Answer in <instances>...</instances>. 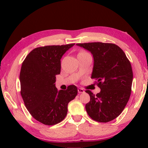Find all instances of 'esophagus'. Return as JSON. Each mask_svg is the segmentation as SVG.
<instances>
[{"instance_id": "esophagus-1", "label": "esophagus", "mask_w": 148, "mask_h": 148, "mask_svg": "<svg viewBox=\"0 0 148 148\" xmlns=\"http://www.w3.org/2000/svg\"><path fill=\"white\" fill-rule=\"evenodd\" d=\"M77 91H78L79 93H83V92H85L84 90L82 88H78V89H77Z\"/></svg>"}]
</instances>
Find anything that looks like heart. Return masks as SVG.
<instances>
[{
	"label": "heart",
	"mask_w": 148,
	"mask_h": 148,
	"mask_svg": "<svg viewBox=\"0 0 148 148\" xmlns=\"http://www.w3.org/2000/svg\"><path fill=\"white\" fill-rule=\"evenodd\" d=\"M81 53H86V52H81Z\"/></svg>",
	"instance_id": "1"
}]
</instances>
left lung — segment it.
<instances>
[{"mask_svg": "<svg viewBox=\"0 0 148 148\" xmlns=\"http://www.w3.org/2000/svg\"><path fill=\"white\" fill-rule=\"evenodd\" d=\"M76 45L93 57L91 78L97 80L101 89L96 95L86 91L90 96L86 105L87 114L95 121H112L121 114L130 98L133 79L131 62L116 44L91 42Z\"/></svg>", "mask_w": 148, "mask_h": 148, "instance_id": "left-lung-1", "label": "left lung"}]
</instances>
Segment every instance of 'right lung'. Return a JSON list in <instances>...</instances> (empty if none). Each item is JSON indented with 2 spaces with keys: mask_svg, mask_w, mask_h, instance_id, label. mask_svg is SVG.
<instances>
[{
  "mask_svg": "<svg viewBox=\"0 0 148 148\" xmlns=\"http://www.w3.org/2000/svg\"><path fill=\"white\" fill-rule=\"evenodd\" d=\"M46 46L34 49L21 65L19 74L21 95L29 113L46 125L59 123L68 112V104L77 94L72 85L66 91L56 88L57 74L61 72V59L74 46Z\"/></svg>",
  "mask_w": 148,
  "mask_h": 148,
  "instance_id": "add662e5",
  "label": "right lung"
}]
</instances>
